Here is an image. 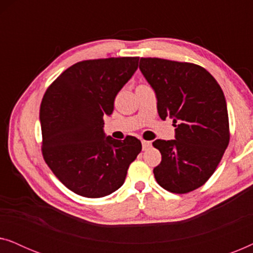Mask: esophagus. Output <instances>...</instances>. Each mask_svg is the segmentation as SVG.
<instances>
[{
  "mask_svg": "<svg viewBox=\"0 0 253 253\" xmlns=\"http://www.w3.org/2000/svg\"><path fill=\"white\" fill-rule=\"evenodd\" d=\"M141 145H143V150H147V148L151 147V141H147V140H141Z\"/></svg>",
  "mask_w": 253,
  "mask_h": 253,
  "instance_id": "34e87169",
  "label": "esophagus"
}]
</instances>
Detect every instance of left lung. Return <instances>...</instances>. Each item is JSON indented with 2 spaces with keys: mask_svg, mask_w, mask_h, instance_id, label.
Returning <instances> with one entry per match:
<instances>
[{
  "mask_svg": "<svg viewBox=\"0 0 253 253\" xmlns=\"http://www.w3.org/2000/svg\"><path fill=\"white\" fill-rule=\"evenodd\" d=\"M139 69L157 95L159 116L170 117L176 127L175 139L153 141L162 157L154 177L167 191H193L213 175L229 144L222 89L193 63L141 57Z\"/></svg>",
  "mask_w": 253,
  "mask_h": 253,
  "instance_id": "8db88e82",
  "label": "left lung"
}]
</instances>
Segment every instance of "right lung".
Here are the masks:
<instances>
[{
  "label": "right lung",
  "instance_id": "add662e5",
  "mask_svg": "<svg viewBox=\"0 0 253 253\" xmlns=\"http://www.w3.org/2000/svg\"><path fill=\"white\" fill-rule=\"evenodd\" d=\"M139 57L78 62L62 72L40 106L42 155L54 175L72 192L101 198L120 189L141 151L136 137H107L103 116L138 68Z\"/></svg>",
  "mask_w": 253,
  "mask_h": 253
}]
</instances>
